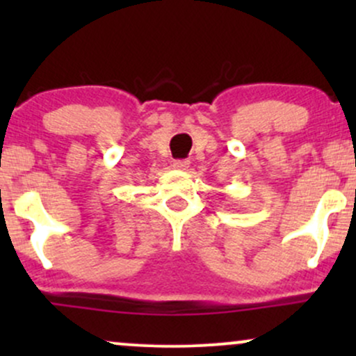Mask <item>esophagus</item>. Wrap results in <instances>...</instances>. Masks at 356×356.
<instances>
[{"label":"esophagus","instance_id":"esophagus-1","mask_svg":"<svg viewBox=\"0 0 356 356\" xmlns=\"http://www.w3.org/2000/svg\"><path fill=\"white\" fill-rule=\"evenodd\" d=\"M189 164H191L189 161H175V162H174V169H177V170H186L187 167H189Z\"/></svg>","mask_w":356,"mask_h":356}]
</instances>
